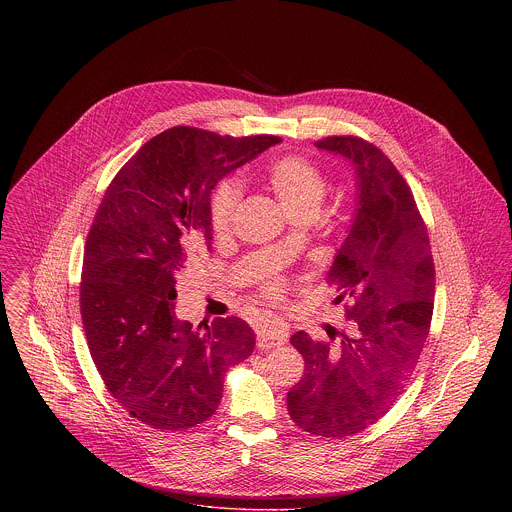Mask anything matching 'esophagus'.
<instances>
[{"mask_svg":"<svg viewBox=\"0 0 512 512\" xmlns=\"http://www.w3.org/2000/svg\"><path fill=\"white\" fill-rule=\"evenodd\" d=\"M286 340H288V334L280 326H261L257 330V347L259 349L278 347V345H284Z\"/></svg>","mask_w":512,"mask_h":512,"instance_id":"obj_1","label":"esophagus"}]
</instances>
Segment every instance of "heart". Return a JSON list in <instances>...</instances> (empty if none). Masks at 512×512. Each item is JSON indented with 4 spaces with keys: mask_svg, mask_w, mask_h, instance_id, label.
I'll return each instance as SVG.
<instances>
[{
    "mask_svg": "<svg viewBox=\"0 0 512 512\" xmlns=\"http://www.w3.org/2000/svg\"><path fill=\"white\" fill-rule=\"evenodd\" d=\"M267 184L290 217L317 215L324 197L328 194V180L305 157L288 155L270 163L267 169ZM240 186L234 180H224L211 195V228L215 236H224L240 203ZM282 282L278 278L268 280V295H278Z\"/></svg>",
    "mask_w": 512,
    "mask_h": 512,
    "instance_id": "b5f03b06",
    "label": "heart"
}]
</instances>
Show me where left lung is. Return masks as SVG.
Instances as JSON below:
<instances>
[{"mask_svg": "<svg viewBox=\"0 0 512 512\" xmlns=\"http://www.w3.org/2000/svg\"><path fill=\"white\" fill-rule=\"evenodd\" d=\"M318 149L351 161L357 209L328 272L355 334L330 347L305 332L292 345L305 359L288 391V413L320 438L353 436L388 413L411 380L430 332L436 268L413 192L390 159L357 136H328Z\"/></svg>", "mask_w": 512, "mask_h": 512, "instance_id": "1", "label": "left lung"}]
</instances>
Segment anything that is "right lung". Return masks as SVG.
I'll return each mask as SVG.
<instances>
[{"mask_svg": "<svg viewBox=\"0 0 512 512\" xmlns=\"http://www.w3.org/2000/svg\"><path fill=\"white\" fill-rule=\"evenodd\" d=\"M280 142L174 126L140 147L99 203L84 249L82 324L105 388L155 430H188L213 416L224 372L253 353L242 318H215L205 330L178 320L174 276L211 249L220 178Z\"/></svg>", "mask_w": 512, "mask_h": 512, "instance_id": "1", "label": "right lung"}]
</instances>
